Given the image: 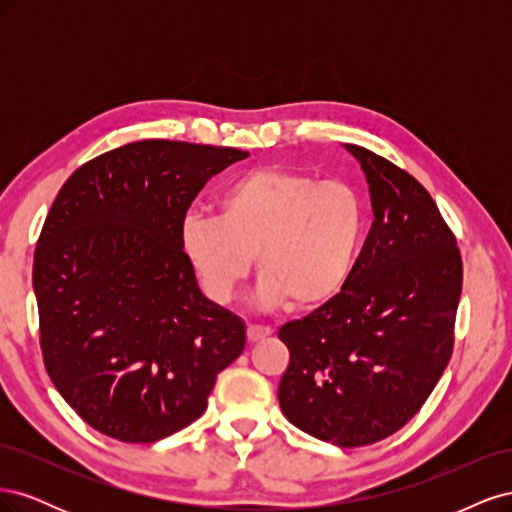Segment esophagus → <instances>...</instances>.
Segmentation results:
<instances>
[{
    "mask_svg": "<svg viewBox=\"0 0 512 512\" xmlns=\"http://www.w3.org/2000/svg\"><path fill=\"white\" fill-rule=\"evenodd\" d=\"M273 331L269 327H260V324H250L247 327V342L250 344H256V342H262V339H267Z\"/></svg>",
    "mask_w": 512,
    "mask_h": 512,
    "instance_id": "34e87169",
    "label": "esophagus"
}]
</instances>
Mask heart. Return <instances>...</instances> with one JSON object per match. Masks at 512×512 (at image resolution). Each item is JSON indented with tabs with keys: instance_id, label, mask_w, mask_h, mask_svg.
Returning a JSON list of instances; mask_svg holds the SVG:
<instances>
[{
	"instance_id": "heart-1",
	"label": "heart",
	"mask_w": 512,
	"mask_h": 512,
	"mask_svg": "<svg viewBox=\"0 0 512 512\" xmlns=\"http://www.w3.org/2000/svg\"><path fill=\"white\" fill-rule=\"evenodd\" d=\"M363 230L350 185L256 168L220 194L218 218L185 215L179 247L213 303L232 301L254 258L262 305L314 312L346 288Z\"/></svg>"
}]
</instances>
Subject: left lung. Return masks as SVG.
I'll list each match as a JSON object with an SVG mask.
<instances>
[{
	"mask_svg": "<svg viewBox=\"0 0 512 512\" xmlns=\"http://www.w3.org/2000/svg\"><path fill=\"white\" fill-rule=\"evenodd\" d=\"M374 224L346 288L277 337L290 350L277 399L288 421L344 448L393 436L451 361L461 256L429 192L374 151L344 145Z\"/></svg>",
	"mask_w": 512,
	"mask_h": 512,
	"instance_id": "left-lung-1",
	"label": "left lung"
}]
</instances>
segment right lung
<instances>
[{
    "instance_id": "1",
    "label": "right lung",
    "mask_w": 512,
    "mask_h": 512,
    "mask_svg": "<svg viewBox=\"0 0 512 512\" xmlns=\"http://www.w3.org/2000/svg\"><path fill=\"white\" fill-rule=\"evenodd\" d=\"M250 153L138 141L74 170L34 254L44 367L87 425L156 442L207 410L245 348L239 316L209 301L179 247L205 183Z\"/></svg>"
}]
</instances>
